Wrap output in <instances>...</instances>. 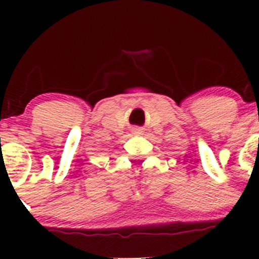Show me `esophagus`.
<instances>
[{
  "mask_svg": "<svg viewBox=\"0 0 259 259\" xmlns=\"http://www.w3.org/2000/svg\"><path fill=\"white\" fill-rule=\"evenodd\" d=\"M132 132L134 133V134H143V130L140 129V127H138V126H134V127H133Z\"/></svg>",
  "mask_w": 259,
  "mask_h": 259,
  "instance_id": "1",
  "label": "esophagus"
}]
</instances>
